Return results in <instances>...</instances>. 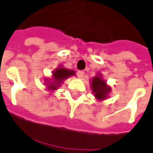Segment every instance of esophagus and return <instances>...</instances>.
I'll list each match as a JSON object with an SVG mask.
<instances>
[{
    "label": "esophagus",
    "mask_w": 153,
    "mask_h": 153,
    "mask_svg": "<svg viewBox=\"0 0 153 153\" xmlns=\"http://www.w3.org/2000/svg\"><path fill=\"white\" fill-rule=\"evenodd\" d=\"M77 76H78L79 78H82L84 76V72L82 71H77Z\"/></svg>",
    "instance_id": "esophagus-1"
}]
</instances>
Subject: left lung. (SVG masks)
<instances>
[{
  "label": "left lung",
  "instance_id": "1",
  "mask_svg": "<svg viewBox=\"0 0 153 153\" xmlns=\"http://www.w3.org/2000/svg\"><path fill=\"white\" fill-rule=\"evenodd\" d=\"M91 88L94 94V97L98 101H102L108 98V93L111 91V88L108 86L106 81L102 78V75L97 74L91 80Z\"/></svg>",
  "mask_w": 153,
  "mask_h": 153
}]
</instances>
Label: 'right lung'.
I'll use <instances>...</instances> for the list:
<instances>
[{
    "label": "right lung",
    "mask_w": 153,
    "mask_h": 153,
    "mask_svg": "<svg viewBox=\"0 0 153 153\" xmlns=\"http://www.w3.org/2000/svg\"><path fill=\"white\" fill-rule=\"evenodd\" d=\"M71 76H75V71L72 70H68L64 68L62 65H60L58 68L52 71V77L45 78V84L47 86V90L50 92H53L58 88H60L65 79H67Z\"/></svg>",
    "instance_id": "add662e5"
}]
</instances>
